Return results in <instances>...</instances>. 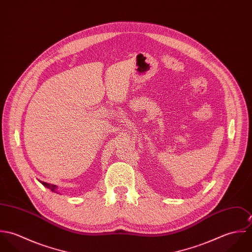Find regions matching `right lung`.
Instances as JSON below:
<instances>
[{
  "label": "right lung",
  "mask_w": 252,
  "mask_h": 252,
  "mask_svg": "<svg viewBox=\"0 0 252 252\" xmlns=\"http://www.w3.org/2000/svg\"><path fill=\"white\" fill-rule=\"evenodd\" d=\"M41 183H42L44 186H46V187H48L49 189H51V191H54L55 188H56L55 185H52V184H50V183H46V182H43V181H41Z\"/></svg>",
  "instance_id": "1"
}]
</instances>
